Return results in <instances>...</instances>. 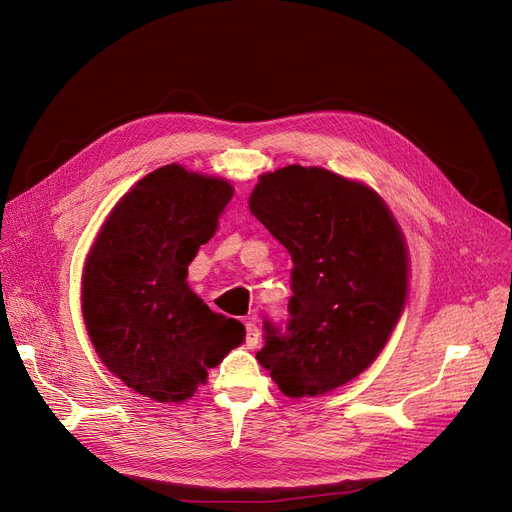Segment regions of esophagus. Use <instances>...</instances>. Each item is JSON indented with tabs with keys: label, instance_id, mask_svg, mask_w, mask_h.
Listing matches in <instances>:
<instances>
[{
	"label": "esophagus",
	"instance_id": "34e87169",
	"mask_svg": "<svg viewBox=\"0 0 512 512\" xmlns=\"http://www.w3.org/2000/svg\"><path fill=\"white\" fill-rule=\"evenodd\" d=\"M245 330H247V338H245L247 346H249V348H255L257 342H259V328L253 324V321H247Z\"/></svg>",
	"mask_w": 512,
	"mask_h": 512
}]
</instances>
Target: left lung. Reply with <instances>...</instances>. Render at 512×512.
Wrapping results in <instances>:
<instances>
[{
	"instance_id": "1",
	"label": "left lung",
	"mask_w": 512,
	"mask_h": 512,
	"mask_svg": "<svg viewBox=\"0 0 512 512\" xmlns=\"http://www.w3.org/2000/svg\"><path fill=\"white\" fill-rule=\"evenodd\" d=\"M249 207L292 259L286 326L265 317L257 361L292 398L351 382L407 299V247L388 207L365 184L303 166L261 176Z\"/></svg>"
}]
</instances>
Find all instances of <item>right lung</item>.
<instances>
[{
  "label": "right lung",
  "mask_w": 512,
  "mask_h": 512,
  "mask_svg": "<svg viewBox=\"0 0 512 512\" xmlns=\"http://www.w3.org/2000/svg\"><path fill=\"white\" fill-rule=\"evenodd\" d=\"M232 199L226 180L172 164L134 184L105 220L83 274V317L99 359L134 392L180 402L245 340L186 274Z\"/></svg>",
  "instance_id": "add662e5"
}]
</instances>
